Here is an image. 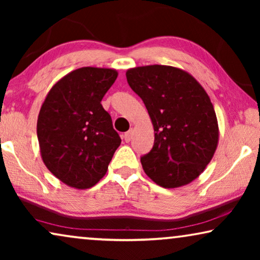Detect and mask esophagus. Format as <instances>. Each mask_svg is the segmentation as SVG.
Instances as JSON below:
<instances>
[{
    "label": "esophagus",
    "mask_w": 260,
    "mask_h": 260,
    "mask_svg": "<svg viewBox=\"0 0 260 260\" xmlns=\"http://www.w3.org/2000/svg\"><path fill=\"white\" fill-rule=\"evenodd\" d=\"M133 134H134L133 130H129V131H127V133L124 134V136H123L124 141H125V142H130V141H131V137H133Z\"/></svg>",
    "instance_id": "obj_1"
}]
</instances>
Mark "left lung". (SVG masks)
I'll return each instance as SVG.
<instances>
[{"mask_svg": "<svg viewBox=\"0 0 260 260\" xmlns=\"http://www.w3.org/2000/svg\"><path fill=\"white\" fill-rule=\"evenodd\" d=\"M126 79L154 126V147L141 157L144 173L163 188L190 183L211 162L219 142L207 92L191 74L167 65L134 67Z\"/></svg>", "mask_w": 260, "mask_h": 260, "instance_id": "obj_1", "label": "left lung"}]
</instances>
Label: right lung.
I'll list each match as a JSON object with an SVG mask.
<instances>
[{"mask_svg": "<svg viewBox=\"0 0 260 260\" xmlns=\"http://www.w3.org/2000/svg\"><path fill=\"white\" fill-rule=\"evenodd\" d=\"M117 77L113 69L74 70L53 85L41 105L37 134L42 161L56 179L76 189L103 179L122 142L101 104Z\"/></svg>", "mask_w": 260, "mask_h": 260, "instance_id": "right-lung-1", "label": "right lung"}]
</instances>
